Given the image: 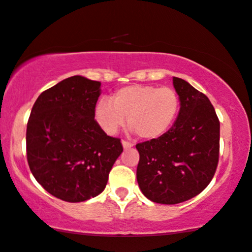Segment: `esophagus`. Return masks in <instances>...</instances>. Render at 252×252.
I'll return each mask as SVG.
<instances>
[{
    "instance_id": "34e87169",
    "label": "esophagus",
    "mask_w": 252,
    "mask_h": 252,
    "mask_svg": "<svg viewBox=\"0 0 252 252\" xmlns=\"http://www.w3.org/2000/svg\"><path fill=\"white\" fill-rule=\"evenodd\" d=\"M122 145H123L124 149H130V148L134 147V144L130 143V142H128V141H122Z\"/></svg>"
}]
</instances>
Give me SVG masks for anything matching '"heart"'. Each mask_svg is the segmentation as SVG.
I'll list each match as a JSON object with an SVG mask.
<instances>
[{"label": "heart", "mask_w": 252, "mask_h": 252, "mask_svg": "<svg viewBox=\"0 0 252 252\" xmlns=\"http://www.w3.org/2000/svg\"><path fill=\"white\" fill-rule=\"evenodd\" d=\"M178 110L180 97L174 89L132 84L97 103L95 120L107 134L114 135L128 117V126L138 137L155 139L170 129Z\"/></svg>", "instance_id": "1"}]
</instances>
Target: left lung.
Instances as JSON below:
<instances>
[{"mask_svg":"<svg viewBox=\"0 0 252 252\" xmlns=\"http://www.w3.org/2000/svg\"><path fill=\"white\" fill-rule=\"evenodd\" d=\"M180 97L174 126L158 138L138 143L137 182L159 204H177L202 192L213 180L220 155V121L204 94L172 78Z\"/></svg>","mask_w":252,"mask_h":252,"instance_id":"1","label":"left lung"}]
</instances>
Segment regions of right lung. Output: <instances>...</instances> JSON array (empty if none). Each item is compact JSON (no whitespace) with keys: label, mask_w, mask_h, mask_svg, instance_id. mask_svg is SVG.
<instances>
[{"label":"right lung","mask_w":252,"mask_h":252,"mask_svg":"<svg viewBox=\"0 0 252 252\" xmlns=\"http://www.w3.org/2000/svg\"><path fill=\"white\" fill-rule=\"evenodd\" d=\"M101 82L80 75L59 82L37 97L27 126V158L35 180L62 201L99 195L122 154L120 138L95 121Z\"/></svg>","instance_id":"1"}]
</instances>
